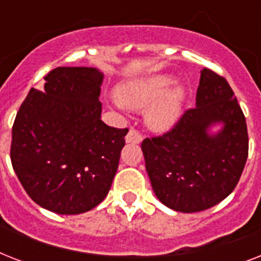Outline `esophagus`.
Instances as JSON below:
<instances>
[{
    "label": "esophagus",
    "instance_id": "obj_1",
    "mask_svg": "<svg viewBox=\"0 0 261 261\" xmlns=\"http://www.w3.org/2000/svg\"><path fill=\"white\" fill-rule=\"evenodd\" d=\"M143 137L141 135V133L137 130H134V128H131L128 133H127L126 135V142L127 143H141L142 142Z\"/></svg>",
    "mask_w": 261,
    "mask_h": 261
}]
</instances>
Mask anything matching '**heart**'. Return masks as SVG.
<instances>
[{"mask_svg": "<svg viewBox=\"0 0 261 261\" xmlns=\"http://www.w3.org/2000/svg\"><path fill=\"white\" fill-rule=\"evenodd\" d=\"M172 84L171 75H151L119 88L118 98L133 110H142L153 103L147 111V123L155 130H167L180 116L184 100L182 88L168 90Z\"/></svg>", "mask_w": 261, "mask_h": 261, "instance_id": "b5f03b06", "label": "heart"}]
</instances>
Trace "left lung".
<instances>
[{
	"instance_id": "1",
	"label": "left lung",
	"mask_w": 261,
	"mask_h": 261,
	"mask_svg": "<svg viewBox=\"0 0 261 261\" xmlns=\"http://www.w3.org/2000/svg\"><path fill=\"white\" fill-rule=\"evenodd\" d=\"M222 124L213 135L210 127ZM245 116L223 77L200 71L196 107L165 134L143 139L142 151L160 202L174 211L198 213L231 194L248 159Z\"/></svg>"
}]
</instances>
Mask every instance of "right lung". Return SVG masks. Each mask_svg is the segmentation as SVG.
<instances>
[{
  "instance_id": "right-lung-1",
  "label": "right lung",
  "mask_w": 261,
  "mask_h": 261,
  "mask_svg": "<svg viewBox=\"0 0 261 261\" xmlns=\"http://www.w3.org/2000/svg\"><path fill=\"white\" fill-rule=\"evenodd\" d=\"M102 77L94 67H57L44 88L30 90L14 119V172L28 196L57 214L92 210L118 171L128 130L101 120Z\"/></svg>"
}]
</instances>
